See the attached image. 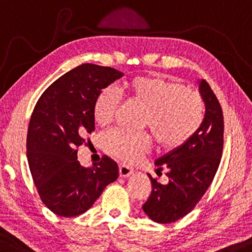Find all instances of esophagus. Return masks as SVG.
<instances>
[{"label":"esophagus","mask_w":252,"mask_h":252,"mask_svg":"<svg viewBox=\"0 0 252 252\" xmlns=\"http://www.w3.org/2000/svg\"><path fill=\"white\" fill-rule=\"evenodd\" d=\"M119 172H120L121 177H128L133 173V169L131 168V167H129L126 165H120L119 166Z\"/></svg>","instance_id":"1"}]
</instances>
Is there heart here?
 <instances>
[{
	"label": "heart",
	"mask_w": 252,
	"mask_h": 252,
	"mask_svg": "<svg viewBox=\"0 0 252 252\" xmlns=\"http://www.w3.org/2000/svg\"><path fill=\"white\" fill-rule=\"evenodd\" d=\"M126 90L136 102L145 107L144 124L150 126L157 142L166 149L183 145L203 122L204 105L198 93L177 80L139 76L126 84ZM120 100V94L112 87L99 93L93 103V116L99 126L113 122ZM103 142L107 152L130 163L138 161L151 144L147 133L123 129L110 130Z\"/></svg>",
	"instance_id": "b5f03b06"
}]
</instances>
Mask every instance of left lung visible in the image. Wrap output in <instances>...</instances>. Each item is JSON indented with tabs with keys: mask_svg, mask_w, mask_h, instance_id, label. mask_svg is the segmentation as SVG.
Returning <instances> with one entry per match:
<instances>
[{
	"mask_svg": "<svg viewBox=\"0 0 252 252\" xmlns=\"http://www.w3.org/2000/svg\"><path fill=\"white\" fill-rule=\"evenodd\" d=\"M205 116L191 138L159 159L157 174L166 167L169 182L149 175L152 191L143 210L158 223H172L191 212L216 176L223 147V114L219 100L205 80L199 82Z\"/></svg>",
	"mask_w": 252,
	"mask_h": 252,
	"instance_id": "8db88e82",
	"label": "left lung"
}]
</instances>
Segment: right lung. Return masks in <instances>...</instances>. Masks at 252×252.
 I'll return each instance as SVG.
<instances>
[{
    "instance_id": "add662e5",
    "label": "right lung",
    "mask_w": 252,
    "mask_h": 252,
    "mask_svg": "<svg viewBox=\"0 0 252 252\" xmlns=\"http://www.w3.org/2000/svg\"><path fill=\"white\" fill-rule=\"evenodd\" d=\"M122 76L109 66L84 63L47 87L33 109L26 139L29 167L42 203L60 217L86 212L119 176L117 163L107 156L90 168L80 166L77 147L94 131L95 98Z\"/></svg>"
}]
</instances>
